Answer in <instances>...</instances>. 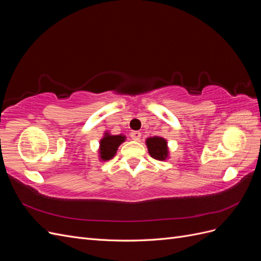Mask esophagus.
Instances as JSON below:
<instances>
[{
    "label": "esophagus",
    "mask_w": 261,
    "mask_h": 261,
    "mask_svg": "<svg viewBox=\"0 0 261 261\" xmlns=\"http://www.w3.org/2000/svg\"><path fill=\"white\" fill-rule=\"evenodd\" d=\"M130 137H132L134 140L138 141V140L140 139V137H141V133H140V132H133V133L130 134Z\"/></svg>",
    "instance_id": "1"
}]
</instances>
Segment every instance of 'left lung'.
Returning a JSON list of instances; mask_svg holds the SVG:
<instances>
[{"mask_svg": "<svg viewBox=\"0 0 261 261\" xmlns=\"http://www.w3.org/2000/svg\"><path fill=\"white\" fill-rule=\"evenodd\" d=\"M149 154L155 160H167L169 156V148L167 140L159 136L149 137L146 140Z\"/></svg>", "mask_w": 261, "mask_h": 261, "instance_id": "1", "label": "left lung"}]
</instances>
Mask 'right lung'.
I'll return each instance as SVG.
<instances>
[{
	"instance_id": "add662e5",
	"label": "right lung",
	"mask_w": 261,
	"mask_h": 261,
	"mask_svg": "<svg viewBox=\"0 0 261 261\" xmlns=\"http://www.w3.org/2000/svg\"><path fill=\"white\" fill-rule=\"evenodd\" d=\"M126 137L124 135H110L109 133H106L103 138L100 140V148H99V156L100 160L108 161L111 160L115 155L117 148L122 143H124Z\"/></svg>"
}]
</instances>
